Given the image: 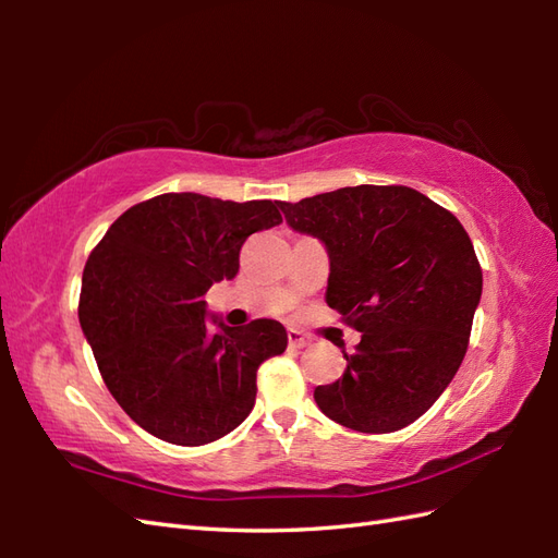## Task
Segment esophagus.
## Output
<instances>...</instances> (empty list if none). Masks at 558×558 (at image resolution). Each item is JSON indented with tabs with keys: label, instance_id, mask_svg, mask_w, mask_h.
Wrapping results in <instances>:
<instances>
[{
	"label": "esophagus",
	"instance_id": "esophagus-1",
	"mask_svg": "<svg viewBox=\"0 0 558 558\" xmlns=\"http://www.w3.org/2000/svg\"><path fill=\"white\" fill-rule=\"evenodd\" d=\"M288 342H290V348H294V350H302V348L310 345L312 338H310V336H304L302 330H298V328H290V330H288Z\"/></svg>",
	"mask_w": 558,
	"mask_h": 558
}]
</instances>
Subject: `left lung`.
<instances>
[{"label":"left lung","instance_id":"obj_1","mask_svg":"<svg viewBox=\"0 0 558 558\" xmlns=\"http://www.w3.org/2000/svg\"><path fill=\"white\" fill-rule=\"evenodd\" d=\"M294 232L328 252L326 302L362 333L338 381L316 386L328 420L364 434L412 424L453 381L482 298V268L453 213L410 186H345L280 201Z\"/></svg>","mask_w":558,"mask_h":558}]
</instances>
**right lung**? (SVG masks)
<instances>
[{"mask_svg":"<svg viewBox=\"0 0 558 558\" xmlns=\"http://www.w3.org/2000/svg\"><path fill=\"white\" fill-rule=\"evenodd\" d=\"M278 222V201L162 194L122 213L90 252L81 330L141 429L204 446L254 410L258 366L286 352L288 330L270 318L225 326L204 294L236 276L248 234Z\"/></svg>","mask_w":558,"mask_h":558,"instance_id":"obj_1","label":"right lung"}]
</instances>
